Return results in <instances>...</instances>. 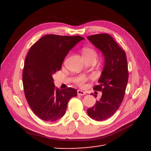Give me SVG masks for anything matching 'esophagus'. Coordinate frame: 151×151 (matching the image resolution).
<instances>
[{
	"instance_id": "1",
	"label": "esophagus",
	"mask_w": 151,
	"mask_h": 151,
	"mask_svg": "<svg viewBox=\"0 0 151 151\" xmlns=\"http://www.w3.org/2000/svg\"><path fill=\"white\" fill-rule=\"evenodd\" d=\"M77 94L81 95V96H84V95H86V92H84V91H83L81 90H78L77 91Z\"/></svg>"
}]
</instances>
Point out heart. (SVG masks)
Instances as JSON below:
<instances>
[{"instance_id":"1","label":"heart","mask_w":151,"mask_h":151,"mask_svg":"<svg viewBox=\"0 0 151 151\" xmlns=\"http://www.w3.org/2000/svg\"><path fill=\"white\" fill-rule=\"evenodd\" d=\"M82 53H83L84 59H94L95 60H96L98 55L96 52L93 48L84 47L82 50ZM88 79V77L84 76H81L77 77V79L76 80V83L80 86H83Z\"/></svg>"}]
</instances>
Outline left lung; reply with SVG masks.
<instances>
[{
	"instance_id": "1",
	"label": "left lung",
	"mask_w": 151,
	"mask_h": 151,
	"mask_svg": "<svg viewBox=\"0 0 151 151\" xmlns=\"http://www.w3.org/2000/svg\"><path fill=\"white\" fill-rule=\"evenodd\" d=\"M88 39L104 56V65L98 85L93 89L102 92L99 101L88 109V115L96 121L112 116L120 106L129 79L125 52L108 34L91 35Z\"/></svg>"
}]
</instances>
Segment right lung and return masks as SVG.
Instances as JSON below:
<instances>
[{
    "label": "right lung",
    "instance_id": "1",
    "mask_svg": "<svg viewBox=\"0 0 151 151\" xmlns=\"http://www.w3.org/2000/svg\"><path fill=\"white\" fill-rule=\"evenodd\" d=\"M84 38L80 36L47 35L32 46L22 72L24 94L30 108L40 119L55 122L65 115L69 99L76 89L55 87L53 75L60 70L70 50Z\"/></svg>",
    "mask_w": 151,
    "mask_h": 151
}]
</instances>
